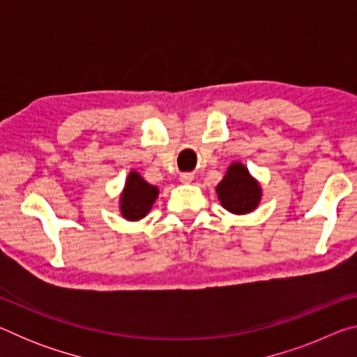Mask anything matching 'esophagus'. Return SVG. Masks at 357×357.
I'll use <instances>...</instances> for the list:
<instances>
[{
	"instance_id": "esophagus-1",
	"label": "esophagus",
	"mask_w": 357,
	"mask_h": 357,
	"mask_svg": "<svg viewBox=\"0 0 357 357\" xmlns=\"http://www.w3.org/2000/svg\"><path fill=\"white\" fill-rule=\"evenodd\" d=\"M179 181L183 184H190L193 181V174L192 173H181L179 174Z\"/></svg>"
}]
</instances>
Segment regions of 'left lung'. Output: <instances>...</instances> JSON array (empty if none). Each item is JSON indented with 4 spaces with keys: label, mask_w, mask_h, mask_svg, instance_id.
Wrapping results in <instances>:
<instances>
[{
    "label": "left lung",
    "mask_w": 357,
    "mask_h": 357,
    "mask_svg": "<svg viewBox=\"0 0 357 357\" xmlns=\"http://www.w3.org/2000/svg\"><path fill=\"white\" fill-rule=\"evenodd\" d=\"M215 192L222 206L233 214H249L261 200V187L241 162L228 167Z\"/></svg>",
    "instance_id": "1"
}]
</instances>
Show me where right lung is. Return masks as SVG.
<instances>
[{
  "instance_id": "1",
  "label": "right lung",
  "mask_w": 357,
  "mask_h": 357,
  "mask_svg": "<svg viewBox=\"0 0 357 357\" xmlns=\"http://www.w3.org/2000/svg\"><path fill=\"white\" fill-rule=\"evenodd\" d=\"M157 195H159V189L155 185L146 183L140 173L130 172L119 198L121 215L132 222L143 219L153 208Z\"/></svg>"
}]
</instances>
